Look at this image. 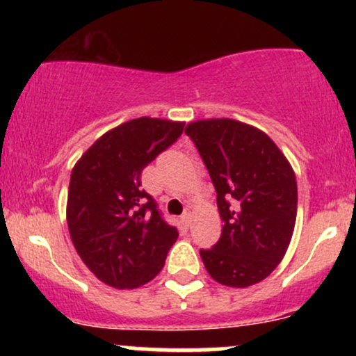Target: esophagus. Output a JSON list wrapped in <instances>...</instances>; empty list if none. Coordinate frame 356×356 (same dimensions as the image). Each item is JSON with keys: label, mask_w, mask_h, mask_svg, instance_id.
<instances>
[{"label": "esophagus", "mask_w": 356, "mask_h": 356, "mask_svg": "<svg viewBox=\"0 0 356 356\" xmlns=\"http://www.w3.org/2000/svg\"><path fill=\"white\" fill-rule=\"evenodd\" d=\"M181 220H182L184 226L189 227V226H191V220H192V214H191V211H184V214L181 216Z\"/></svg>", "instance_id": "34e87169"}]
</instances>
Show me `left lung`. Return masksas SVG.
<instances>
[{
  "mask_svg": "<svg viewBox=\"0 0 356 356\" xmlns=\"http://www.w3.org/2000/svg\"><path fill=\"white\" fill-rule=\"evenodd\" d=\"M186 134L211 175L224 222L218 243L201 249L204 266L224 286L259 283L275 271L291 241L295 172L266 134L243 122L197 120Z\"/></svg>",
  "mask_w": 356,
  "mask_h": 356,
  "instance_id": "1",
  "label": "left lung"
}]
</instances>
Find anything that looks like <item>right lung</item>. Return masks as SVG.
I'll return each instance as SVG.
<instances>
[{
    "label": "right lung",
    "instance_id": "obj_1",
    "mask_svg": "<svg viewBox=\"0 0 356 356\" xmlns=\"http://www.w3.org/2000/svg\"><path fill=\"white\" fill-rule=\"evenodd\" d=\"M182 122L140 117L108 130L80 157L67 222L76 252L105 284L132 289L164 268L179 232L165 222L140 175L181 137Z\"/></svg>",
    "mask_w": 356,
    "mask_h": 356
}]
</instances>
